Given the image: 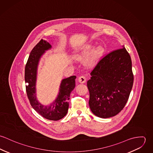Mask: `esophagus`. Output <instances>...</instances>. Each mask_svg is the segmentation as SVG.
Returning <instances> with one entry per match:
<instances>
[{
	"label": "esophagus",
	"instance_id": "obj_1",
	"mask_svg": "<svg viewBox=\"0 0 153 153\" xmlns=\"http://www.w3.org/2000/svg\"><path fill=\"white\" fill-rule=\"evenodd\" d=\"M78 81L80 83H85L87 81V78L85 76H81L78 78Z\"/></svg>",
	"mask_w": 153,
	"mask_h": 153
}]
</instances>
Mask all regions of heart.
Masks as SVG:
<instances>
[{
  "mask_svg": "<svg viewBox=\"0 0 153 153\" xmlns=\"http://www.w3.org/2000/svg\"><path fill=\"white\" fill-rule=\"evenodd\" d=\"M90 50H91V48H90V49H89V50H87V51H84V52H82V53L80 54V55L79 56V58H81V57H82V56H84L86 55L89 52V51ZM101 52H102V49H98V51H97V52L96 55H98V54H100Z\"/></svg>",
  "mask_w": 153,
  "mask_h": 153,
  "instance_id": "heart-1",
  "label": "heart"
}]
</instances>
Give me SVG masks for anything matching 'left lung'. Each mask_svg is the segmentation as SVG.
<instances>
[{
    "label": "left lung",
    "mask_w": 153,
    "mask_h": 153,
    "mask_svg": "<svg viewBox=\"0 0 153 153\" xmlns=\"http://www.w3.org/2000/svg\"><path fill=\"white\" fill-rule=\"evenodd\" d=\"M90 75L87 87L92 113L103 118L118 114L129 98L134 82L131 57L124 46L104 56Z\"/></svg>",
    "instance_id": "1"
}]
</instances>
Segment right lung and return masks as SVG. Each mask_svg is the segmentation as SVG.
<instances>
[{"label": "right lung", "mask_w": 153, "mask_h": 153, "mask_svg": "<svg viewBox=\"0 0 153 153\" xmlns=\"http://www.w3.org/2000/svg\"><path fill=\"white\" fill-rule=\"evenodd\" d=\"M51 45L41 39L33 48L29 55L25 69V80L27 98L32 108L44 118L52 121H58L64 118L68 112V100L71 92L75 87V76L64 79L61 84L59 95L55 101L49 106H44L36 98V79L38 62L45 51Z\"/></svg>", "instance_id": "right-lung-1"}]
</instances>
